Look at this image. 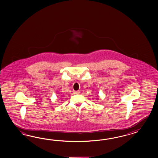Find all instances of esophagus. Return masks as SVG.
I'll return each instance as SVG.
<instances>
[{"label": "esophagus", "instance_id": "esophagus-1", "mask_svg": "<svg viewBox=\"0 0 158 158\" xmlns=\"http://www.w3.org/2000/svg\"><path fill=\"white\" fill-rule=\"evenodd\" d=\"M73 93H74V94H79V93H79V91H73Z\"/></svg>", "mask_w": 158, "mask_h": 158}]
</instances>
